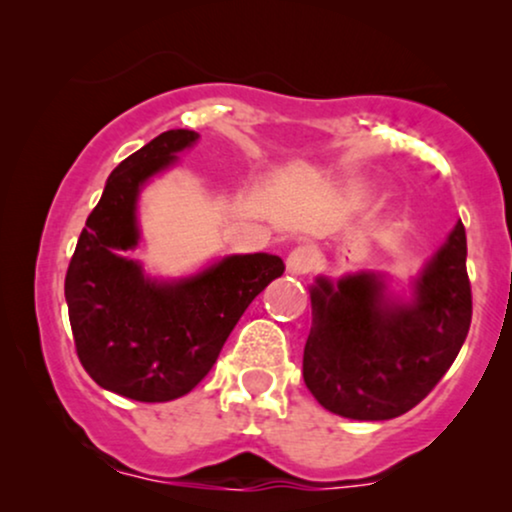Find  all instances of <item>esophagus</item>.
Returning a JSON list of instances; mask_svg holds the SVG:
<instances>
[{
	"label": "esophagus",
	"instance_id": "obj_1",
	"mask_svg": "<svg viewBox=\"0 0 512 512\" xmlns=\"http://www.w3.org/2000/svg\"><path fill=\"white\" fill-rule=\"evenodd\" d=\"M310 269H313V250H310L308 245H298V248H293L289 252V257H286V272L293 276H301V274H308Z\"/></svg>",
	"mask_w": 512,
	"mask_h": 512
}]
</instances>
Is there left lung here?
I'll use <instances>...</instances> for the list:
<instances>
[{
    "mask_svg": "<svg viewBox=\"0 0 512 512\" xmlns=\"http://www.w3.org/2000/svg\"><path fill=\"white\" fill-rule=\"evenodd\" d=\"M313 327L303 351V380L332 414L356 421L395 419L440 383L460 354L472 322L467 236L457 223L419 279L414 298L387 296L380 274L310 289Z\"/></svg>",
    "mask_w": 512,
    "mask_h": 512,
    "instance_id": "obj_1",
    "label": "left lung"
}]
</instances>
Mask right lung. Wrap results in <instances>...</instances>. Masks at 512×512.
Listing matches in <instances>:
<instances>
[{
  "label": "right lung",
  "instance_id": "1",
  "mask_svg": "<svg viewBox=\"0 0 512 512\" xmlns=\"http://www.w3.org/2000/svg\"><path fill=\"white\" fill-rule=\"evenodd\" d=\"M197 139L192 129H168L110 173L64 279L81 366L105 390L137 402L187 395L214 366L257 293L284 274L281 257L255 252L223 257L187 279L154 281L125 257L139 243L144 182L173 166Z\"/></svg>",
  "mask_w": 512,
  "mask_h": 512
}]
</instances>
